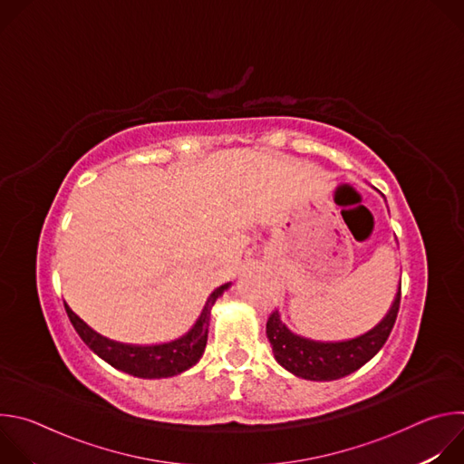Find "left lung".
<instances>
[{
  "label": "left lung",
  "mask_w": 464,
  "mask_h": 464,
  "mask_svg": "<svg viewBox=\"0 0 464 464\" xmlns=\"http://www.w3.org/2000/svg\"><path fill=\"white\" fill-rule=\"evenodd\" d=\"M399 306L401 283L383 319L365 334L343 342H314L303 338L292 333L281 319L279 310H276L266 323V336L277 363L292 374L314 382L338 380L358 371L383 347L396 321Z\"/></svg>",
  "instance_id": "obj_1"
}]
</instances>
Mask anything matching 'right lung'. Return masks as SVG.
I'll return each mask as SVG.
<instances>
[{
    "instance_id": "right-lung-1",
    "label": "right lung",
    "mask_w": 464,
    "mask_h": 464,
    "mask_svg": "<svg viewBox=\"0 0 464 464\" xmlns=\"http://www.w3.org/2000/svg\"><path fill=\"white\" fill-rule=\"evenodd\" d=\"M229 286L231 283L222 285L208 297L202 308V314L198 315L196 323L190 326L188 333H185L178 340H172L167 343H156V345H128V343L108 340L99 333H95L90 324H86L68 306V303L63 306H65V312H68L72 324L77 330V334L106 363L138 378H149V380L170 378L185 372L187 369H190L192 365L200 362L208 345L213 304Z\"/></svg>"
}]
</instances>
